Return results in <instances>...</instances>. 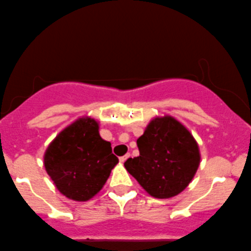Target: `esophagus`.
Returning <instances> with one entry per match:
<instances>
[{
    "mask_svg": "<svg viewBox=\"0 0 251 251\" xmlns=\"http://www.w3.org/2000/svg\"><path fill=\"white\" fill-rule=\"evenodd\" d=\"M128 157H130V153H126V155H124V156H121V157H119V161L121 162V163H124V162L126 161V159L128 158Z\"/></svg>",
    "mask_w": 251,
    "mask_h": 251,
    "instance_id": "34e87169",
    "label": "esophagus"
}]
</instances>
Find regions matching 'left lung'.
Returning <instances> with one entry per match:
<instances>
[{
	"label": "left lung",
	"instance_id": "8db88e82",
	"mask_svg": "<svg viewBox=\"0 0 251 251\" xmlns=\"http://www.w3.org/2000/svg\"><path fill=\"white\" fill-rule=\"evenodd\" d=\"M139 156L125 162L126 170L149 194L159 199L177 195L188 186L200 163L197 142L172 117L155 118L137 139Z\"/></svg>",
	"mask_w": 251,
	"mask_h": 251
}]
</instances>
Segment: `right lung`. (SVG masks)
<instances>
[{"instance_id": "1", "label": "right lung", "mask_w": 251, "mask_h": 251, "mask_svg": "<svg viewBox=\"0 0 251 251\" xmlns=\"http://www.w3.org/2000/svg\"><path fill=\"white\" fill-rule=\"evenodd\" d=\"M118 161L111 143L101 138L98 123L90 118L78 119L60 132L44 157L46 172L57 189L77 201L94 197Z\"/></svg>"}]
</instances>
